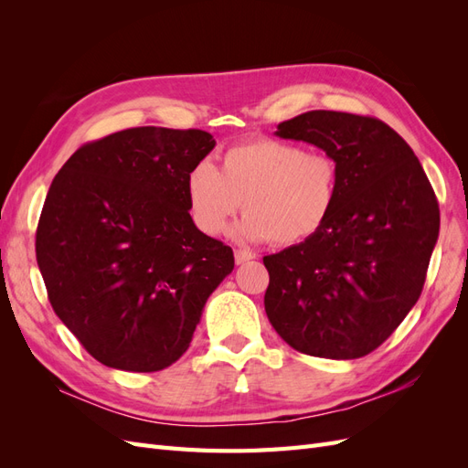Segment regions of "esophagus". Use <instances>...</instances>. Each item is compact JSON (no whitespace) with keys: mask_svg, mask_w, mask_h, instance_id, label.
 Wrapping results in <instances>:
<instances>
[{"mask_svg":"<svg viewBox=\"0 0 468 468\" xmlns=\"http://www.w3.org/2000/svg\"><path fill=\"white\" fill-rule=\"evenodd\" d=\"M234 260H236L238 265L239 263H246V261L253 260V253L248 251V250H234Z\"/></svg>","mask_w":468,"mask_h":468,"instance_id":"34e87169","label":"esophagus"}]
</instances>
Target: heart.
Masks as SVG:
<instances>
[{
  "label": "heart",
  "mask_w": 468,
  "mask_h": 468,
  "mask_svg": "<svg viewBox=\"0 0 468 468\" xmlns=\"http://www.w3.org/2000/svg\"><path fill=\"white\" fill-rule=\"evenodd\" d=\"M339 191L334 155L306 152L277 138L230 146L220 167L197 164L187 176V203L197 229L218 236L244 208L238 236L250 242L296 246L328 224Z\"/></svg>",
  "instance_id": "obj_1"
}]
</instances>
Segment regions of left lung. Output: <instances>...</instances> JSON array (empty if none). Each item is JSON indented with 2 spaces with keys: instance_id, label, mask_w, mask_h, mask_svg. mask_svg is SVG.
I'll use <instances>...</instances> for the list:
<instances>
[{
  "instance_id": "1",
  "label": "left lung",
  "mask_w": 468,
  "mask_h": 468,
  "mask_svg": "<svg viewBox=\"0 0 468 468\" xmlns=\"http://www.w3.org/2000/svg\"><path fill=\"white\" fill-rule=\"evenodd\" d=\"M275 134L334 155L339 191L316 236L263 258L267 318L306 356L363 357L421 294L439 236L431 183L406 140L373 117L308 111Z\"/></svg>"
}]
</instances>
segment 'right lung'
<instances>
[{
	"mask_svg": "<svg viewBox=\"0 0 468 468\" xmlns=\"http://www.w3.org/2000/svg\"><path fill=\"white\" fill-rule=\"evenodd\" d=\"M205 131L138 126L76 150L48 189L37 263L48 301L91 357L154 373L187 351L234 253L197 229L187 176Z\"/></svg>",
	"mask_w": 468,
	"mask_h": 468,
	"instance_id": "add662e5",
	"label": "right lung"
}]
</instances>
